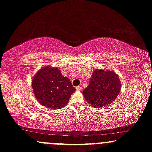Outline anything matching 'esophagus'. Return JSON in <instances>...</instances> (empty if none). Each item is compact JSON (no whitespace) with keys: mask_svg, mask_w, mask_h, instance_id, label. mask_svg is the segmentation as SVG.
I'll list each match as a JSON object with an SVG mask.
<instances>
[{"mask_svg":"<svg viewBox=\"0 0 152 152\" xmlns=\"http://www.w3.org/2000/svg\"><path fill=\"white\" fill-rule=\"evenodd\" d=\"M81 89H82V87H81V86H78L76 87V89L78 90V91H81Z\"/></svg>","mask_w":152,"mask_h":152,"instance_id":"esophagus-1","label":"esophagus"}]
</instances>
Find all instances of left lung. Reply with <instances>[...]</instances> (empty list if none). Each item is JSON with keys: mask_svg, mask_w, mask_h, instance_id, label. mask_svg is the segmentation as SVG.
<instances>
[{"mask_svg": "<svg viewBox=\"0 0 152 152\" xmlns=\"http://www.w3.org/2000/svg\"><path fill=\"white\" fill-rule=\"evenodd\" d=\"M121 89L119 76L113 70L94 69L89 84L83 91L86 102L96 108L110 104L118 97Z\"/></svg>", "mask_w": 152, "mask_h": 152, "instance_id": "obj_1", "label": "left lung"}]
</instances>
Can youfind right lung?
I'll return each instance as SVG.
<instances>
[{"instance_id":"right-lung-1","label":"right lung","mask_w":152,"mask_h":152,"mask_svg":"<svg viewBox=\"0 0 152 152\" xmlns=\"http://www.w3.org/2000/svg\"><path fill=\"white\" fill-rule=\"evenodd\" d=\"M31 87L37 100L53 110L66 106L76 91L69 79L62 76L59 68L50 66L42 67L36 73Z\"/></svg>"}]
</instances>
